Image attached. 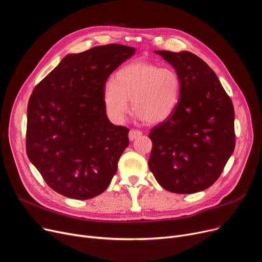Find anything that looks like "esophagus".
<instances>
[{
	"mask_svg": "<svg viewBox=\"0 0 262 262\" xmlns=\"http://www.w3.org/2000/svg\"><path fill=\"white\" fill-rule=\"evenodd\" d=\"M142 135V132L139 130V129H130L129 130V134H128V138L129 140H135L136 138H138V137H140Z\"/></svg>",
	"mask_w": 262,
	"mask_h": 262,
	"instance_id": "esophagus-1",
	"label": "esophagus"
}]
</instances>
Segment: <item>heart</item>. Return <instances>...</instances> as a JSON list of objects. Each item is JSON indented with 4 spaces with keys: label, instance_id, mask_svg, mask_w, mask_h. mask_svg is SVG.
Listing matches in <instances>:
<instances>
[{
    "label": "heart",
    "instance_id": "b5f03b06",
    "mask_svg": "<svg viewBox=\"0 0 262 262\" xmlns=\"http://www.w3.org/2000/svg\"><path fill=\"white\" fill-rule=\"evenodd\" d=\"M182 79L171 67L135 60L123 66L103 91L106 113L120 123L129 110L146 124H158L172 116L181 99Z\"/></svg>",
    "mask_w": 262,
    "mask_h": 262
}]
</instances>
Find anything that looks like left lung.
Wrapping results in <instances>:
<instances>
[{
  "mask_svg": "<svg viewBox=\"0 0 262 262\" xmlns=\"http://www.w3.org/2000/svg\"><path fill=\"white\" fill-rule=\"evenodd\" d=\"M155 53L180 74L182 90L172 116L149 130L148 168L163 189L195 193L216 182L235 148L232 102L212 69L196 55Z\"/></svg>",
  "mask_w": 262,
  "mask_h": 262,
  "instance_id": "obj_1",
  "label": "left lung"
}]
</instances>
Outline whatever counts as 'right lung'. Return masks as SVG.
<instances>
[{
    "label": "right lung",
    "instance_id": "1",
    "mask_svg": "<svg viewBox=\"0 0 262 262\" xmlns=\"http://www.w3.org/2000/svg\"><path fill=\"white\" fill-rule=\"evenodd\" d=\"M134 54V48L107 45L67 55L34 88L26 154L57 193L89 200L112 182L129 129L108 120L103 91L109 75Z\"/></svg>",
    "mask_w": 262,
    "mask_h": 262
}]
</instances>
